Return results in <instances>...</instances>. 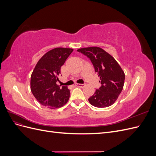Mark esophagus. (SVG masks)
Here are the masks:
<instances>
[{"mask_svg": "<svg viewBox=\"0 0 156 156\" xmlns=\"http://www.w3.org/2000/svg\"><path fill=\"white\" fill-rule=\"evenodd\" d=\"M75 86L76 87H81V88H83V87H84V84H78V83H76L75 84Z\"/></svg>", "mask_w": 156, "mask_h": 156, "instance_id": "34e87169", "label": "esophagus"}]
</instances>
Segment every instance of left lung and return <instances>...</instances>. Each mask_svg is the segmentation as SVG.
<instances>
[{
	"mask_svg": "<svg viewBox=\"0 0 156 156\" xmlns=\"http://www.w3.org/2000/svg\"><path fill=\"white\" fill-rule=\"evenodd\" d=\"M77 51L87 56L98 73L101 87L88 101L98 108L109 107L119 98L124 87L125 73L119 64L109 53L99 47L80 48Z\"/></svg>",
	"mask_w": 156,
	"mask_h": 156,
	"instance_id": "obj_1",
	"label": "left lung"
}]
</instances>
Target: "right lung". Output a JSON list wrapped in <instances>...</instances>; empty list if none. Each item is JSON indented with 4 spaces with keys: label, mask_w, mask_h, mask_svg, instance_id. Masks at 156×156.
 <instances>
[{
    "label": "right lung",
    "mask_w": 156,
    "mask_h": 156,
    "mask_svg": "<svg viewBox=\"0 0 156 156\" xmlns=\"http://www.w3.org/2000/svg\"><path fill=\"white\" fill-rule=\"evenodd\" d=\"M73 51L72 48H56L49 51L37 62L30 77V90L41 105L57 108L64 106L69 98L68 87L56 84L61 66Z\"/></svg>",
    "instance_id": "1"
}]
</instances>
